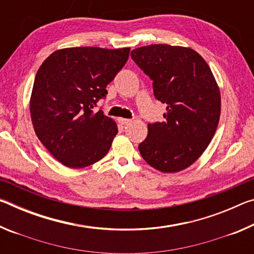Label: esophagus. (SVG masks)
Returning <instances> with one entry per match:
<instances>
[{
  "instance_id": "1",
  "label": "esophagus",
  "mask_w": 254,
  "mask_h": 254,
  "mask_svg": "<svg viewBox=\"0 0 254 254\" xmlns=\"http://www.w3.org/2000/svg\"><path fill=\"white\" fill-rule=\"evenodd\" d=\"M119 122L121 123L122 126H127V124L131 123V120H130V119H122V118H120V119H119Z\"/></svg>"
}]
</instances>
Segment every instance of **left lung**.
Segmentation results:
<instances>
[{
    "instance_id": "left-lung-1",
    "label": "left lung",
    "mask_w": 254,
    "mask_h": 254,
    "mask_svg": "<svg viewBox=\"0 0 254 254\" xmlns=\"http://www.w3.org/2000/svg\"><path fill=\"white\" fill-rule=\"evenodd\" d=\"M131 58L153 81L154 97L167 104L165 121L148 126L141 156L162 173L186 169L207 148L220 121L221 94L213 72L199 54L184 47H140Z\"/></svg>"
}]
</instances>
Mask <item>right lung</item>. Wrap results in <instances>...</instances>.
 <instances>
[{
    "label": "right lung",
    "instance_id": "add662e5",
    "mask_svg": "<svg viewBox=\"0 0 254 254\" xmlns=\"http://www.w3.org/2000/svg\"><path fill=\"white\" fill-rule=\"evenodd\" d=\"M130 48L75 47L55 51L34 78L30 113L34 132L59 162L84 168L106 156L118 133L97 102L127 62Z\"/></svg>",
    "mask_w": 254,
    "mask_h": 254
}]
</instances>
